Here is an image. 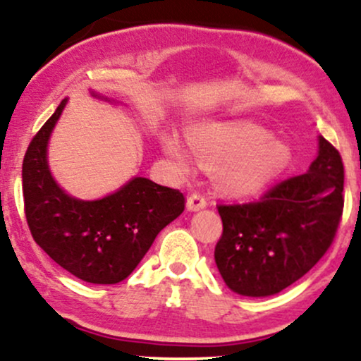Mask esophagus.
<instances>
[{
    "label": "esophagus",
    "mask_w": 361,
    "mask_h": 361,
    "mask_svg": "<svg viewBox=\"0 0 361 361\" xmlns=\"http://www.w3.org/2000/svg\"><path fill=\"white\" fill-rule=\"evenodd\" d=\"M206 204H207V199L204 194H201V192H192L188 197V209L189 211H199V209H202V207H206Z\"/></svg>",
    "instance_id": "esophagus-1"
}]
</instances>
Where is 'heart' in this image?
Segmentation results:
<instances>
[{"label":"heart","mask_w":361,"mask_h":361,"mask_svg":"<svg viewBox=\"0 0 361 361\" xmlns=\"http://www.w3.org/2000/svg\"><path fill=\"white\" fill-rule=\"evenodd\" d=\"M165 152L184 171L194 159L176 138L167 137ZM190 145L199 164L221 169V188L230 194L247 196L260 190L290 162V148L252 123H213L190 133Z\"/></svg>","instance_id":"heart-1"}]
</instances>
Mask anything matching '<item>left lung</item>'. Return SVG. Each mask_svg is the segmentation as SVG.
Returning <instances> with one entry per match:
<instances>
[{
  "label": "left lung",
  "mask_w": 361,
  "mask_h": 361,
  "mask_svg": "<svg viewBox=\"0 0 361 361\" xmlns=\"http://www.w3.org/2000/svg\"><path fill=\"white\" fill-rule=\"evenodd\" d=\"M343 182L340 152L319 137V154L306 173L277 182L260 201L219 204L223 235L214 260L226 286L265 298L306 275L336 236Z\"/></svg>",
  "instance_id": "1"
}]
</instances>
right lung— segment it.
Listing matches in <instances>:
<instances>
[{
	"label": "right lung",
	"mask_w": 361,
	"mask_h": 361,
	"mask_svg": "<svg viewBox=\"0 0 361 361\" xmlns=\"http://www.w3.org/2000/svg\"><path fill=\"white\" fill-rule=\"evenodd\" d=\"M66 103L57 106L25 154V216L35 243L55 264L84 282L118 283L184 211V194L145 177H135L97 201L63 192L49 171L47 143Z\"/></svg>",
	"instance_id": "add662e5"
}]
</instances>
